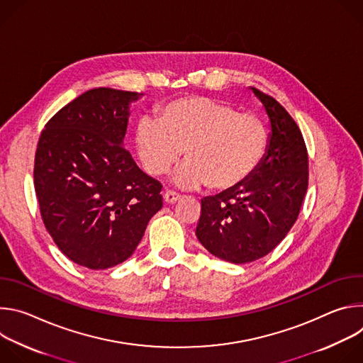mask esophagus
<instances>
[{"label": "esophagus", "mask_w": 363, "mask_h": 363, "mask_svg": "<svg viewBox=\"0 0 363 363\" xmlns=\"http://www.w3.org/2000/svg\"><path fill=\"white\" fill-rule=\"evenodd\" d=\"M179 198H181V195L177 194V192H174V191H167V192L164 194V201H165L167 203H175L177 201H179Z\"/></svg>", "instance_id": "esophagus-1"}]
</instances>
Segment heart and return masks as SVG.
<instances>
[{
  "instance_id": "b5f03b06",
  "label": "heart",
  "mask_w": 363,
  "mask_h": 363,
  "mask_svg": "<svg viewBox=\"0 0 363 363\" xmlns=\"http://www.w3.org/2000/svg\"><path fill=\"white\" fill-rule=\"evenodd\" d=\"M135 143L145 171L164 175L184 155L174 175L181 188L206 185L227 192L241 186L262 165L269 145L266 123L231 103L185 96L160 108L157 121L136 123Z\"/></svg>"
}]
</instances>
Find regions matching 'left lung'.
<instances>
[{"label": "left lung", "mask_w": 363, "mask_h": 363, "mask_svg": "<svg viewBox=\"0 0 363 363\" xmlns=\"http://www.w3.org/2000/svg\"><path fill=\"white\" fill-rule=\"evenodd\" d=\"M263 103L272 132L266 157L241 186L201 199L199 242L221 260L244 264L274 250L296 223L308 184L303 135L272 96L251 87Z\"/></svg>", "instance_id": "1"}]
</instances>
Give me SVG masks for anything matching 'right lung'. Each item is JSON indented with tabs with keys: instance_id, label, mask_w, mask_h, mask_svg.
<instances>
[{
	"instance_id": "obj_1",
	"label": "right lung",
	"mask_w": 363,
	"mask_h": 363,
	"mask_svg": "<svg viewBox=\"0 0 363 363\" xmlns=\"http://www.w3.org/2000/svg\"><path fill=\"white\" fill-rule=\"evenodd\" d=\"M142 93L97 87L76 97L40 135L34 188L43 223L79 266L123 263L162 208V185L123 147L129 106Z\"/></svg>"
}]
</instances>
